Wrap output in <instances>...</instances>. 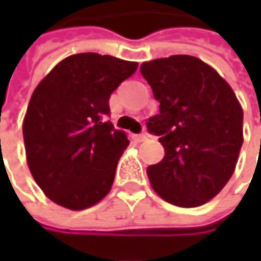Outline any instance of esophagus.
Returning a JSON list of instances; mask_svg holds the SVG:
<instances>
[{
    "label": "esophagus",
    "mask_w": 261,
    "mask_h": 261,
    "mask_svg": "<svg viewBox=\"0 0 261 261\" xmlns=\"http://www.w3.org/2000/svg\"><path fill=\"white\" fill-rule=\"evenodd\" d=\"M148 139V136L145 135V134H141V135H135V141H138V142H144V141H146Z\"/></svg>",
    "instance_id": "obj_1"
}]
</instances>
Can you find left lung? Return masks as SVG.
Segmentation results:
<instances>
[{"mask_svg": "<svg viewBox=\"0 0 261 261\" xmlns=\"http://www.w3.org/2000/svg\"><path fill=\"white\" fill-rule=\"evenodd\" d=\"M160 101L148 129L166 155L146 173L155 193L171 205L196 207L214 199L236 171L243 146V107L222 76L190 55L141 65Z\"/></svg>", "mask_w": 261, "mask_h": 261, "instance_id": "1", "label": "left lung"}]
</instances>
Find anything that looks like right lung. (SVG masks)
I'll return each mask as SVG.
<instances>
[{"label": "right lung", "mask_w": 261, "mask_h": 261, "mask_svg": "<svg viewBox=\"0 0 261 261\" xmlns=\"http://www.w3.org/2000/svg\"><path fill=\"white\" fill-rule=\"evenodd\" d=\"M138 62L93 52L62 59L37 84L23 120L25 160L37 186L71 211L110 192L129 139L106 120L109 98Z\"/></svg>", "instance_id": "1"}]
</instances>
